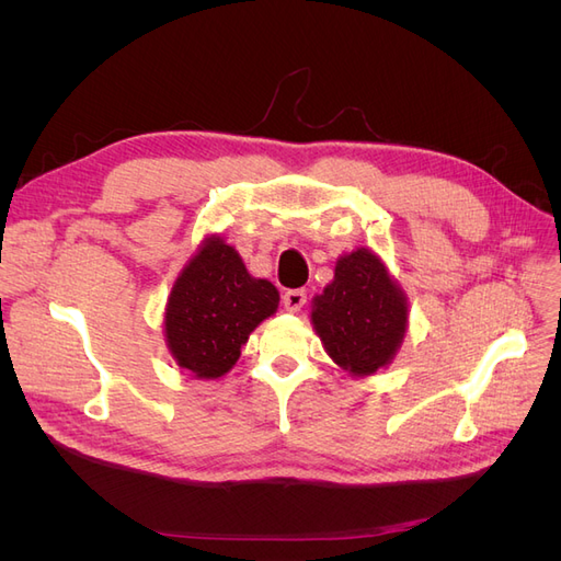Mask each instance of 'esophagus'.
Segmentation results:
<instances>
[{
	"mask_svg": "<svg viewBox=\"0 0 561 561\" xmlns=\"http://www.w3.org/2000/svg\"><path fill=\"white\" fill-rule=\"evenodd\" d=\"M304 304H307V290H301V287H297V290H287L283 295V307L290 313L301 311Z\"/></svg>",
	"mask_w": 561,
	"mask_h": 561,
	"instance_id": "obj_1",
	"label": "esophagus"
}]
</instances>
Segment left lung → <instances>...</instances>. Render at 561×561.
Instances as JSON below:
<instances>
[{
  "instance_id": "obj_1",
  "label": "left lung",
  "mask_w": 561,
  "mask_h": 561,
  "mask_svg": "<svg viewBox=\"0 0 561 561\" xmlns=\"http://www.w3.org/2000/svg\"><path fill=\"white\" fill-rule=\"evenodd\" d=\"M407 297L367 248L342 254L334 280L313 299L311 322L330 358L369 377L396 358L407 332Z\"/></svg>"
}]
</instances>
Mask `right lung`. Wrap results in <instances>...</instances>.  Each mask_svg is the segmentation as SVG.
Listing matches in <instances>:
<instances>
[{"instance_id": "add662e5", "label": "right lung", "mask_w": 561, "mask_h": 561, "mask_svg": "<svg viewBox=\"0 0 561 561\" xmlns=\"http://www.w3.org/2000/svg\"><path fill=\"white\" fill-rule=\"evenodd\" d=\"M278 299L274 283L252 278L239 252L208 236L168 297V348L196 379L225 377L241 358L250 332L276 313Z\"/></svg>"}]
</instances>
